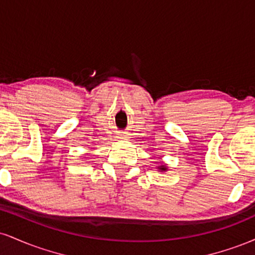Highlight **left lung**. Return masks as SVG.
<instances>
[{
	"mask_svg": "<svg viewBox=\"0 0 255 255\" xmlns=\"http://www.w3.org/2000/svg\"><path fill=\"white\" fill-rule=\"evenodd\" d=\"M160 169H164V168H160Z\"/></svg>",
	"mask_w": 255,
	"mask_h": 255,
	"instance_id": "left-lung-1",
	"label": "left lung"
}]
</instances>
